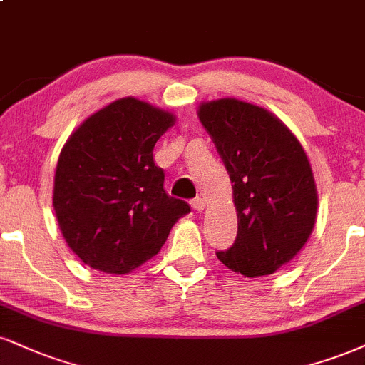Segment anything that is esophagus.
Segmentation results:
<instances>
[{
    "label": "esophagus",
    "mask_w": 365,
    "mask_h": 365,
    "mask_svg": "<svg viewBox=\"0 0 365 365\" xmlns=\"http://www.w3.org/2000/svg\"><path fill=\"white\" fill-rule=\"evenodd\" d=\"M190 205H192V209L194 210H204L205 209V200L204 199H200V197H197V199H194L190 202Z\"/></svg>",
    "instance_id": "obj_1"
}]
</instances>
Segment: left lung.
I'll return each mask as SVG.
<instances>
[{
    "instance_id": "1",
    "label": "left lung",
    "mask_w": 365,
    "mask_h": 365,
    "mask_svg": "<svg viewBox=\"0 0 365 365\" xmlns=\"http://www.w3.org/2000/svg\"><path fill=\"white\" fill-rule=\"evenodd\" d=\"M232 183L238 236L217 258L245 277L277 272L309 240L318 210L313 170L299 139L274 113L236 98L199 105Z\"/></svg>"
}]
</instances>
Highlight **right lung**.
<instances>
[{"instance_id": "right-lung-1", "label": "right lung", "mask_w": 365, "mask_h": 365, "mask_svg": "<svg viewBox=\"0 0 365 365\" xmlns=\"http://www.w3.org/2000/svg\"><path fill=\"white\" fill-rule=\"evenodd\" d=\"M177 117L134 96L86 118L61 149L54 175L59 230L91 269L129 274L160 252L171 227L190 212L165 192L153 149Z\"/></svg>"}]
</instances>
